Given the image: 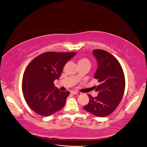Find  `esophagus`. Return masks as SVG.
Listing matches in <instances>:
<instances>
[{
  "label": "esophagus",
  "mask_w": 147,
  "mask_h": 147,
  "mask_svg": "<svg viewBox=\"0 0 147 147\" xmlns=\"http://www.w3.org/2000/svg\"><path fill=\"white\" fill-rule=\"evenodd\" d=\"M70 93H71V94H73V95H76V94H77V92L76 91H71Z\"/></svg>",
  "instance_id": "obj_1"
}]
</instances>
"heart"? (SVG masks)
Masks as SVG:
<instances>
[{
    "label": "heart",
    "instance_id": "1",
    "mask_svg": "<svg viewBox=\"0 0 147 147\" xmlns=\"http://www.w3.org/2000/svg\"><path fill=\"white\" fill-rule=\"evenodd\" d=\"M78 64H86V65H90V61L89 60H88L86 58H81L78 60Z\"/></svg>",
    "mask_w": 147,
    "mask_h": 147
}]
</instances>
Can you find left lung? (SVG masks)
Returning <instances> with one entry per match:
<instances>
[{"label": "left lung", "mask_w": 147, "mask_h": 147, "mask_svg": "<svg viewBox=\"0 0 147 147\" xmlns=\"http://www.w3.org/2000/svg\"><path fill=\"white\" fill-rule=\"evenodd\" d=\"M98 67L94 75L99 85L95 87L98 92L95 98L90 95V101L84 109L98 117H105L112 113L122 99L125 79L123 69L117 60L109 52L95 49L92 52Z\"/></svg>", "instance_id": "obj_1"}]
</instances>
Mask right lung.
Wrapping results in <instances>:
<instances>
[{"label": "right lung", "instance_id": "right-lung-1", "mask_svg": "<svg viewBox=\"0 0 147 147\" xmlns=\"http://www.w3.org/2000/svg\"><path fill=\"white\" fill-rule=\"evenodd\" d=\"M76 52H47L35 57L27 67L23 92L30 108L37 114L49 116L64 107L70 92L55 87L64 66Z\"/></svg>", "mask_w": 147, "mask_h": 147}]
</instances>
